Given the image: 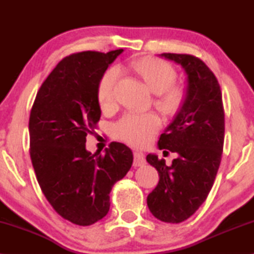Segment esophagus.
<instances>
[{"instance_id":"1","label":"esophagus","mask_w":254,"mask_h":254,"mask_svg":"<svg viewBox=\"0 0 254 254\" xmlns=\"http://www.w3.org/2000/svg\"><path fill=\"white\" fill-rule=\"evenodd\" d=\"M143 165H145V159H144L143 153L135 151L134 152V160H133V166H134V167H141V166H143Z\"/></svg>"}]
</instances>
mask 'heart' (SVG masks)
<instances>
[{
	"label": "heart",
	"mask_w": 254,
	"mask_h": 254,
	"mask_svg": "<svg viewBox=\"0 0 254 254\" xmlns=\"http://www.w3.org/2000/svg\"><path fill=\"white\" fill-rule=\"evenodd\" d=\"M121 70H132L145 86L156 94L154 106L163 115L171 117L182 110L187 98L186 89L175 85L177 71L169 63L158 59H140L120 66ZM120 70L109 68L98 85V100L103 109H111L117 102V88ZM161 127L160 119L154 113H127L115 124L113 134L119 140L133 145L143 147L152 140Z\"/></svg>",
	"instance_id": "heart-1"
}]
</instances>
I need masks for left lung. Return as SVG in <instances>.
<instances>
[{"mask_svg": "<svg viewBox=\"0 0 254 254\" xmlns=\"http://www.w3.org/2000/svg\"><path fill=\"white\" fill-rule=\"evenodd\" d=\"M160 56L186 72L187 98L158 141L159 149L178 157L167 166L157 154L147 156L159 174L147 204L158 220L180 223L199 208L213 187L224 144V109L220 84L205 63L191 55Z\"/></svg>", "mask_w": 254, "mask_h": 254, "instance_id": "left-lung-1", "label": "left lung"}]
</instances>
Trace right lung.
<instances>
[{"instance_id":"add662e5","label":"right lung","mask_w":254,"mask_h":254,"mask_svg":"<svg viewBox=\"0 0 254 254\" xmlns=\"http://www.w3.org/2000/svg\"><path fill=\"white\" fill-rule=\"evenodd\" d=\"M123 49L83 51L64 58L37 93L30 113V157L40 188L60 216L87 226L110 209L113 185L130 170V148L112 142L86 150L101 118L98 85Z\"/></svg>"}]
</instances>
